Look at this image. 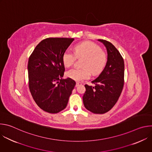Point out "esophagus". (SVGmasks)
I'll use <instances>...</instances> for the list:
<instances>
[{
	"instance_id": "obj_1",
	"label": "esophagus",
	"mask_w": 152,
	"mask_h": 152,
	"mask_svg": "<svg viewBox=\"0 0 152 152\" xmlns=\"http://www.w3.org/2000/svg\"><path fill=\"white\" fill-rule=\"evenodd\" d=\"M82 85V83L79 82H76V86H78L79 85Z\"/></svg>"
}]
</instances>
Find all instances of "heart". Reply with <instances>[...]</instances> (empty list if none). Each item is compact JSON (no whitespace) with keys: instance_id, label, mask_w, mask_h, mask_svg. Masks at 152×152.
<instances>
[{"instance_id":"heart-1","label":"heart","mask_w":152,"mask_h":152,"mask_svg":"<svg viewBox=\"0 0 152 152\" xmlns=\"http://www.w3.org/2000/svg\"><path fill=\"white\" fill-rule=\"evenodd\" d=\"M74 54L66 52L62 55V62L66 67H72L76 58H83L82 69H73L66 73L67 77L80 81L89 79L91 72L93 75L100 74L105 68L107 62V53L101 49V48L94 42L85 41L75 45L73 48Z\"/></svg>"}]
</instances>
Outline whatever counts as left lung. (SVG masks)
<instances>
[{
  "instance_id": "left-lung-1",
  "label": "left lung",
  "mask_w": 152,
  "mask_h": 152,
  "mask_svg": "<svg viewBox=\"0 0 152 152\" xmlns=\"http://www.w3.org/2000/svg\"><path fill=\"white\" fill-rule=\"evenodd\" d=\"M107 52L105 68L91 82L94 86L85 85L86 91L83 96L86 110L94 114H102L109 111L117 103L124 85V64L119 51L111 43L100 39Z\"/></svg>"
}]
</instances>
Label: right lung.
Instances as JSON below:
<instances>
[{
    "label": "right lung",
    "instance_id": "1",
    "mask_svg": "<svg viewBox=\"0 0 152 152\" xmlns=\"http://www.w3.org/2000/svg\"><path fill=\"white\" fill-rule=\"evenodd\" d=\"M74 38H48L42 40L29 56L28 65L29 88L41 110L56 114L66 107L76 82L65 72L62 55Z\"/></svg>",
    "mask_w": 152,
    "mask_h": 152
}]
</instances>
